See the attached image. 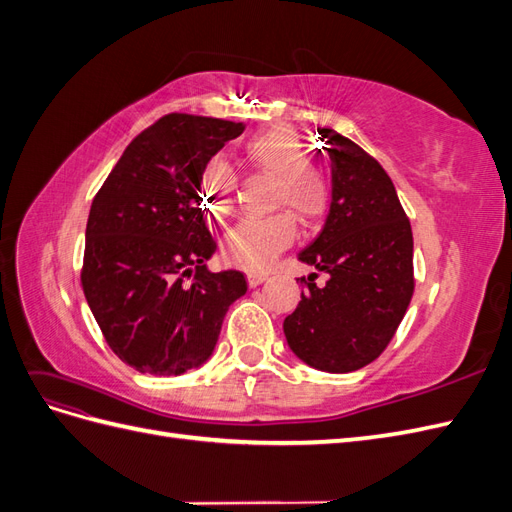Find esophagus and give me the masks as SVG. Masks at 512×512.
I'll list each match as a JSON object with an SVG mask.
<instances>
[{"instance_id":"1","label":"esophagus","mask_w":512,"mask_h":512,"mask_svg":"<svg viewBox=\"0 0 512 512\" xmlns=\"http://www.w3.org/2000/svg\"><path fill=\"white\" fill-rule=\"evenodd\" d=\"M265 280H267V273H262V271H250V273H247V284H250L252 288L260 286Z\"/></svg>"}]
</instances>
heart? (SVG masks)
Here are the masks:
<instances>
[{"instance_id":"1","label":"heart","mask_w":512,"mask_h":512,"mask_svg":"<svg viewBox=\"0 0 512 512\" xmlns=\"http://www.w3.org/2000/svg\"><path fill=\"white\" fill-rule=\"evenodd\" d=\"M247 164L273 177L271 207L280 209L262 218H245L228 230L224 256L232 265L267 269L297 239V219L314 224L329 211L333 177L329 168L307 158L301 134L290 126H273L247 138ZM237 175L222 158H209L198 170L200 205L213 218H226L235 205Z\"/></svg>"}]
</instances>
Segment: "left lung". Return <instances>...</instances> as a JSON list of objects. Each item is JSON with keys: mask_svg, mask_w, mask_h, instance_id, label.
<instances>
[{"mask_svg": "<svg viewBox=\"0 0 512 512\" xmlns=\"http://www.w3.org/2000/svg\"><path fill=\"white\" fill-rule=\"evenodd\" d=\"M333 164V200L320 235L299 260L329 273L322 288L301 277L297 309L284 320L301 361L331 374L376 361L414 294L412 228L380 162L350 138L320 128Z\"/></svg>", "mask_w": 512, "mask_h": 512, "instance_id": "8db88e82", "label": "left lung"}]
</instances>
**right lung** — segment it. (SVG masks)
Instances as JSON below:
<instances>
[{
	"label": "right lung",
	"mask_w": 512,
	"mask_h": 512,
	"mask_svg": "<svg viewBox=\"0 0 512 512\" xmlns=\"http://www.w3.org/2000/svg\"><path fill=\"white\" fill-rule=\"evenodd\" d=\"M241 132L168 113L126 147L91 203L81 286L106 344L141 374L205 363L247 290L243 273L207 269L215 241L198 196L200 166Z\"/></svg>",
	"instance_id": "obj_1"
}]
</instances>
